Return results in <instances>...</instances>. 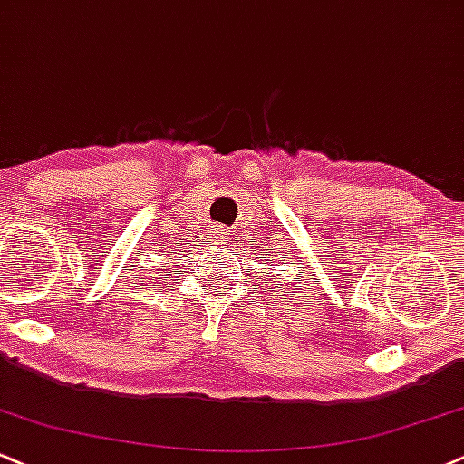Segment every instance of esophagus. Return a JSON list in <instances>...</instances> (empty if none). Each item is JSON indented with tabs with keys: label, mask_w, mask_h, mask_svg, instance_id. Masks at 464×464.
Listing matches in <instances>:
<instances>
[{
	"label": "esophagus",
	"mask_w": 464,
	"mask_h": 464,
	"mask_svg": "<svg viewBox=\"0 0 464 464\" xmlns=\"http://www.w3.org/2000/svg\"><path fill=\"white\" fill-rule=\"evenodd\" d=\"M217 238H219V241H226V238H227L226 227H217Z\"/></svg>",
	"instance_id": "esophagus-1"
}]
</instances>
